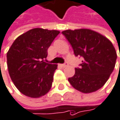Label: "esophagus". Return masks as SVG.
<instances>
[{"instance_id": "1", "label": "esophagus", "mask_w": 120, "mask_h": 120, "mask_svg": "<svg viewBox=\"0 0 120 120\" xmlns=\"http://www.w3.org/2000/svg\"><path fill=\"white\" fill-rule=\"evenodd\" d=\"M60 66H61L62 68H65L66 67H67V66H68V64L66 62V63H64V64H60Z\"/></svg>"}]
</instances>
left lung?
<instances>
[{
  "label": "left lung",
  "instance_id": "8db88e82",
  "mask_svg": "<svg viewBox=\"0 0 120 120\" xmlns=\"http://www.w3.org/2000/svg\"><path fill=\"white\" fill-rule=\"evenodd\" d=\"M62 33L70 42L75 56L83 58L80 68H75L74 75L68 79L71 86L83 93L95 92L102 88L116 62L117 53L112 42L89 29H67Z\"/></svg>",
  "mask_w": 120,
  "mask_h": 120
}]
</instances>
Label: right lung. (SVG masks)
<instances>
[{
  "instance_id": "obj_1",
  "label": "right lung",
  "mask_w": 120,
  "mask_h": 120,
  "mask_svg": "<svg viewBox=\"0 0 120 120\" xmlns=\"http://www.w3.org/2000/svg\"><path fill=\"white\" fill-rule=\"evenodd\" d=\"M58 30L34 28L14 40L7 53L10 78L18 91L33 98H40L51 88L58 64L45 62L47 50Z\"/></svg>"
}]
</instances>
